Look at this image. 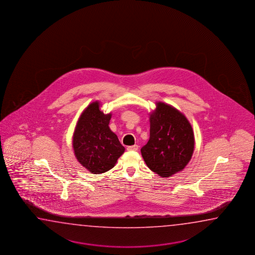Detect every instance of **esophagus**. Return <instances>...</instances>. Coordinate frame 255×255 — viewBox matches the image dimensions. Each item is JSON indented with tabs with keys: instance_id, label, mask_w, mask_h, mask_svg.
I'll return each instance as SVG.
<instances>
[{
	"instance_id": "obj_1",
	"label": "esophagus",
	"mask_w": 255,
	"mask_h": 255,
	"mask_svg": "<svg viewBox=\"0 0 255 255\" xmlns=\"http://www.w3.org/2000/svg\"><path fill=\"white\" fill-rule=\"evenodd\" d=\"M127 149L128 150V151H132V150H134V151H136V150L138 149V145H129V146H128V148H127Z\"/></svg>"
}]
</instances>
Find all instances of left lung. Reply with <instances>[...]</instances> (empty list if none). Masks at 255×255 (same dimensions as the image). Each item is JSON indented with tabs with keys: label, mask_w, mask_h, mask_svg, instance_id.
I'll return each mask as SVG.
<instances>
[{
	"label": "left lung",
	"mask_w": 255,
	"mask_h": 255,
	"mask_svg": "<svg viewBox=\"0 0 255 255\" xmlns=\"http://www.w3.org/2000/svg\"><path fill=\"white\" fill-rule=\"evenodd\" d=\"M150 136L141 154L151 171L169 177L185 169L195 150V135L189 120L175 107L155 102L149 114Z\"/></svg>",
	"instance_id": "left-lung-1"
}]
</instances>
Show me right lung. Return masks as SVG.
I'll use <instances>...</instances> for the list:
<instances>
[{
	"label": "right lung",
	"instance_id": "add662e5",
	"mask_svg": "<svg viewBox=\"0 0 255 255\" xmlns=\"http://www.w3.org/2000/svg\"><path fill=\"white\" fill-rule=\"evenodd\" d=\"M100 100L91 102L80 114L72 135L76 159L91 174L100 175L115 166L125 147L110 128L112 114L104 113Z\"/></svg>",
	"mask_w": 255,
	"mask_h": 255
}]
</instances>
